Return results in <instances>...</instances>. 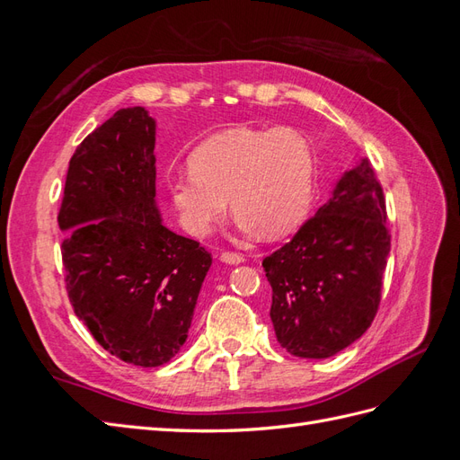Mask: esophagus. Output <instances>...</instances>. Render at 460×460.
<instances>
[{"label": "esophagus", "instance_id": "1", "mask_svg": "<svg viewBox=\"0 0 460 460\" xmlns=\"http://www.w3.org/2000/svg\"><path fill=\"white\" fill-rule=\"evenodd\" d=\"M220 261L226 264H240L245 261V257L240 253H234V252H225V253H220Z\"/></svg>", "mask_w": 460, "mask_h": 460}]
</instances>
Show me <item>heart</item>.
<instances>
[{
  "label": "heart",
  "instance_id": "obj_1",
  "mask_svg": "<svg viewBox=\"0 0 460 460\" xmlns=\"http://www.w3.org/2000/svg\"><path fill=\"white\" fill-rule=\"evenodd\" d=\"M190 174L172 178V205L188 232L205 235L226 215L238 228L278 240L307 215L316 180V155L297 128H230L207 137L188 159Z\"/></svg>",
  "mask_w": 460,
  "mask_h": 460
}]
</instances>
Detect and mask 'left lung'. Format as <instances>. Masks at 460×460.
<instances>
[{
  "instance_id": "8db88e82",
  "label": "left lung",
  "mask_w": 460,
  "mask_h": 460,
  "mask_svg": "<svg viewBox=\"0 0 460 460\" xmlns=\"http://www.w3.org/2000/svg\"><path fill=\"white\" fill-rule=\"evenodd\" d=\"M385 220L384 190L363 159L294 238L262 261L270 320L288 353L326 358L368 330L392 247Z\"/></svg>"
}]
</instances>
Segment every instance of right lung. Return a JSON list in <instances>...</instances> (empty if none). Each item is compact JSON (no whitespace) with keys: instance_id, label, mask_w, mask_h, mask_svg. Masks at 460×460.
<instances>
[{"instance_id":"add662e5","label":"right lung","mask_w":460,"mask_h":460,"mask_svg":"<svg viewBox=\"0 0 460 460\" xmlns=\"http://www.w3.org/2000/svg\"><path fill=\"white\" fill-rule=\"evenodd\" d=\"M155 120L120 109L68 163L58 215L65 284L93 340L124 363L161 367L186 343L211 253L163 226Z\"/></svg>"}]
</instances>
